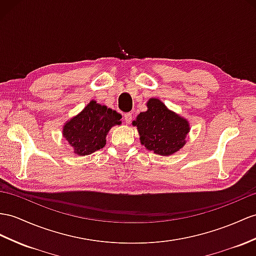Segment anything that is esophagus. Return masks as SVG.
I'll list each match as a JSON object with an SVG mask.
<instances>
[{"label": "esophagus", "mask_w": 256, "mask_h": 256, "mask_svg": "<svg viewBox=\"0 0 256 256\" xmlns=\"http://www.w3.org/2000/svg\"><path fill=\"white\" fill-rule=\"evenodd\" d=\"M124 120L126 122L127 124H129V122H132V113H126L124 115Z\"/></svg>", "instance_id": "34e87169"}]
</instances>
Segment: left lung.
Here are the masks:
<instances>
[{"label": "left lung", "instance_id": "obj_1", "mask_svg": "<svg viewBox=\"0 0 256 256\" xmlns=\"http://www.w3.org/2000/svg\"><path fill=\"white\" fill-rule=\"evenodd\" d=\"M146 106L148 110L142 112L132 122L139 132L141 144L164 156L184 148L190 132L189 122L168 110L158 98H150Z\"/></svg>", "mask_w": 256, "mask_h": 256}]
</instances>
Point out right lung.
I'll return each mask as SVG.
<instances>
[{"instance_id": "add662e5", "label": "right lung", "mask_w": 256, "mask_h": 256, "mask_svg": "<svg viewBox=\"0 0 256 256\" xmlns=\"http://www.w3.org/2000/svg\"><path fill=\"white\" fill-rule=\"evenodd\" d=\"M122 115L91 101L63 127V136L74 154L89 155L106 144V136L115 124H120Z\"/></svg>"}]
</instances>
